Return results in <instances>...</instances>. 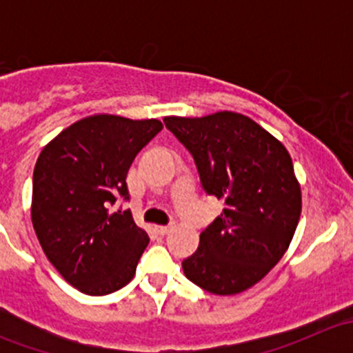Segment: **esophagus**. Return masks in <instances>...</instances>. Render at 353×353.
<instances>
[{
	"mask_svg": "<svg viewBox=\"0 0 353 353\" xmlns=\"http://www.w3.org/2000/svg\"><path fill=\"white\" fill-rule=\"evenodd\" d=\"M155 230L157 234H160V236H165V234H169L170 230H172V225H157Z\"/></svg>",
	"mask_w": 353,
	"mask_h": 353,
	"instance_id": "obj_1",
	"label": "esophagus"
}]
</instances>
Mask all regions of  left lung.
<instances>
[{
	"instance_id": "1",
	"label": "left lung",
	"mask_w": 353,
	"mask_h": 353,
	"mask_svg": "<svg viewBox=\"0 0 353 353\" xmlns=\"http://www.w3.org/2000/svg\"><path fill=\"white\" fill-rule=\"evenodd\" d=\"M191 152L208 194L225 203L199 236L184 275L215 295H236L265 279L290 245L302 196L290 154L256 121L232 110L163 117Z\"/></svg>"
}]
</instances>
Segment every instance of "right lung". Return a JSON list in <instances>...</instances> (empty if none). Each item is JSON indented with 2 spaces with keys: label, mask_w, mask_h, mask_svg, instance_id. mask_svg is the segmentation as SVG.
<instances>
[{
  "label": "right lung",
  "mask_w": 353,
  "mask_h": 353,
  "mask_svg": "<svg viewBox=\"0 0 353 353\" xmlns=\"http://www.w3.org/2000/svg\"><path fill=\"white\" fill-rule=\"evenodd\" d=\"M162 128L159 119L94 114L52 138L35 162L32 225L51 265L83 294H112L137 273L150 239L130 210L109 206L128 198V170Z\"/></svg>",
  "instance_id": "add662e5"
}]
</instances>
